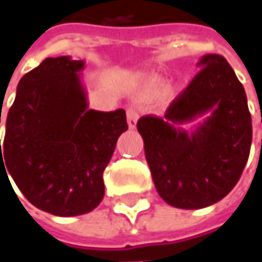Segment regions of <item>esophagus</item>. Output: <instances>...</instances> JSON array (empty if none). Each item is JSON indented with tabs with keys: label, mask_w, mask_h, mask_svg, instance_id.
Instances as JSON below:
<instances>
[{
	"label": "esophagus",
	"mask_w": 262,
	"mask_h": 262,
	"mask_svg": "<svg viewBox=\"0 0 262 262\" xmlns=\"http://www.w3.org/2000/svg\"><path fill=\"white\" fill-rule=\"evenodd\" d=\"M138 119H139V113H138L136 107L130 105V107L127 108V124H129L130 129H135V127H136Z\"/></svg>",
	"instance_id": "34e87169"
}]
</instances>
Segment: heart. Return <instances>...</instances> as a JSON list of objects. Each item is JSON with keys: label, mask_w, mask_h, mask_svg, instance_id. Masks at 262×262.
Returning <instances> with one entry per match:
<instances>
[{"label": "heart", "mask_w": 262, "mask_h": 262, "mask_svg": "<svg viewBox=\"0 0 262 262\" xmlns=\"http://www.w3.org/2000/svg\"><path fill=\"white\" fill-rule=\"evenodd\" d=\"M162 84V79L158 77H154V78H150L149 79V85L150 86H154V88H157V86H159Z\"/></svg>", "instance_id": "heart-1"}]
</instances>
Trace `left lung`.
I'll return each instance as SVG.
<instances>
[{
	"mask_svg": "<svg viewBox=\"0 0 262 262\" xmlns=\"http://www.w3.org/2000/svg\"><path fill=\"white\" fill-rule=\"evenodd\" d=\"M197 67L200 72L164 117L138 122L157 191L185 210L212 206L230 193L252 142L247 94L226 59L204 55ZM195 120L191 131L182 127Z\"/></svg>",
	"mask_w": 262,
	"mask_h": 262,
	"instance_id": "1",
	"label": "left lung"
}]
</instances>
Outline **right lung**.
<instances>
[{
    "label": "right lung",
    "instance_id": "add662e5",
    "mask_svg": "<svg viewBox=\"0 0 262 262\" xmlns=\"http://www.w3.org/2000/svg\"><path fill=\"white\" fill-rule=\"evenodd\" d=\"M84 67V60L58 56L26 74L7 116L3 148L0 143L7 178L13 177L33 206L62 217L101 203L104 169L127 130L123 108L107 113L88 107Z\"/></svg>",
    "mask_w": 262,
    "mask_h": 262
}]
</instances>
